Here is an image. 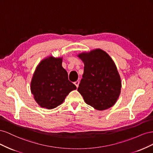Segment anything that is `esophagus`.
<instances>
[{
  "label": "esophagus",
  "instance_id": "obj_1",
  "mask_svg": "<svg viewBox=\"0 0 153 153\" xmlns=\"http://www.w3.org/2000/svg\"><path fill=\"white\" fill-rule=\"evenodd\" d=\"M74 84H75V85H76V87H78V85H79V81L77 80V81L75 82H74Z\"/></svg>",
  "mask_w": 153,
  "mask_h": 153
}]
</instances>
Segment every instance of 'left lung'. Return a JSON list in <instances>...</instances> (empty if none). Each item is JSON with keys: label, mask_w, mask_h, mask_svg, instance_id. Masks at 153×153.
Wrapping results in <instances>:
<instances>
[{"label": "left lung", "mask_w": 153, "mask_h": 153, "mask_svg": "<svg viewBox=\"0 0 153 153\" xmlns=\"http://www.w3.org/2000/svg\"><path fill=\"white\" fill-rule=\"evenodd\" d=\"M77 56L84 63V72L78 91L85 102L98 110L112 107L121 89V77L112 58L100 48Z\"/></svg>", "instance_id": "obj_1"}]
</instances>
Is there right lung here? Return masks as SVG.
Masks as SVG:
<instances>
[{
    "mask_svg": "<svg viewBox=\"0 0 153 153\" xmlns=\"http://www.w3.org/2000/svg\"><path fill=\"white\" fill-rule=\"evenodd\" d=\"M62 58L49 56L36 67L30 82V91L41 107L53 109L62 104L76 87L68 80L62 66Z\"/></svg>",
    "mask_w": 153,
    "mask_h": 153,
    "instance_id": "obj_1",
    "label": "right lung"
}]
</instances>
